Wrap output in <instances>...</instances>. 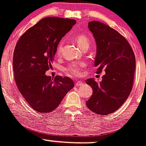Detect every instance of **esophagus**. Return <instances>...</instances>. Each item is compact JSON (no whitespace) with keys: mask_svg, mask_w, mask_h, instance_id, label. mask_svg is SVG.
Returning <instances> with one entry per match:
<instances>
[{"mask_svg":"<svg viewBox=\"0 0 146 146\" xmlns=\"http://www.w3.org/2000/svg\"><path fill=\"white\" fill-rule=\"evenodd\" d=\"M83 84H84V83H83L82 81H77V82H76L75 86H77V87H79V86L82 85Z\"/></svg>","mask_w":146,"mask_h":146,"instance_id":"obj_1","label":"esophagus"}]
</instances>
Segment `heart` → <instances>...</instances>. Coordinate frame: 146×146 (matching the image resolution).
<instances>
[{"instance_id":"heart-1","label":"heart","mask_w":146,"mask_h":146,"mask_svg":"<svg viewBox=\"0 0 146 146\" xmlns=\"http://www.w3.org/2000/svg\"><path fill=\"white\" fill-rule=\"evenodd\" d=\"M75 41L81 49L84 48H88L90 45V38L87 36L84 35V34H80V35L77 36L75 37ZM62 46V43L61 42L58 45L57 49H56V54H57L60 53ZM84 64L82 63V62H81V63H72L66 66V71L72 75H79V74H80V72H81V69L84 67Z\"/></svg>"}]
</instances>
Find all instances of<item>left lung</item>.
Wrapping results in <instances>:
<instances>
[{
	"mask_svg": "<svg viewBox=\"0 0 146 146\" xmlns=\"http://www.w3.org/2000/svg\"><path fill=\"white\" fill-rule=\"evenodd\" d=\"M88 28L97 44L95 66L97 74L105 72L102 81L88 79L93 89L86 102L91 111L106 115L117 110L128 98L133 88L135 57L131 46L117 31L100 21L89 22Z\"/></svg>",
	"mask_w": 146,
	"mask_h": 146,
	"instance_id": "obj_1",
	"label": "left lung"
}]
</instances>
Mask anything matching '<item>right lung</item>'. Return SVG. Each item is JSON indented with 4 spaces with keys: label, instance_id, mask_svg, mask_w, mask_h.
Here are the masks:
<instances>
[{
    "label": "right lung",
    "instance_id": "obj_1",
    "mask_svg": "<svg viewBox=\"0 0 146 146\" xmlns=\"http://www.w3.org/2000/svg\"><path fill=\"white\" fill-rule=\"evenodd\" d=\"M75 23L74 19L44 18L28 29L16 44L13 59L16 85L37 112L54 110L74 87L68 77L51 79L45 73L51 67L59 41Z\"/></svg>",
    "mask_w": 146,
    "mask_h": 146
}]
</instances>
